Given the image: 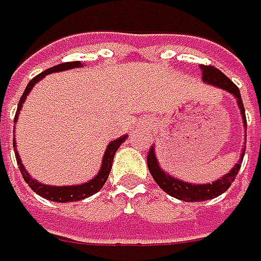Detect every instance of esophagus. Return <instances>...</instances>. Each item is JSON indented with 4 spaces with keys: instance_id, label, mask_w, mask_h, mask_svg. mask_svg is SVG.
<instances>
[{
    "instance_id": "1",
    "label": "esophagus",
    "mask_w": 261,
    "mask_h": 261,
    "mask_svg": "<svg viewBox=\"0 0 261 261\" xmlns=\"http://www.w3.org/2000/svg\"><path fill=\"white\" fill-rule=\"evenodd\" d=\"M154 120L150 119V117H147V119H142L141 120V127H144V129H151L152 126H154Z\"/></svg>"
}]
</instances>
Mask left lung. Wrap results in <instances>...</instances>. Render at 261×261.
Segmentation results:
<instances>
[{
  "label": "left lung",
  "mask_w": 261,
  "mask_h": 261,
  "mask_svg": "<svg viewBox=\"0 0 261 261\" xmlns=\"http://www.w3.org/2000/svg\"><path fill=\"white\" fill-rule=\"evenodd\" d=\"M201 73L202 81L205 84L213 85L216 88H219V89H223V91H228L229 94H232L233 97L237 98L238 107L241 110L242 122H244V126H247L245 110H244V104H242L241 94H240L238 86L235 85L226 74H223L219 69H216L213 66H204L202 64ZM245 138H247V135H245ZM244 151H245V148L242 150L240 162L230 169L229 173L222 176L220 179H217V180L212 182V184H202V185H198V184L195 185V184L184 182V180H180L177 177H173L172 175L166 173L163 169L160 167V164H159L157 155H155V150H154V145H151L150 151H148L147 164H148V170H150L151 176L154 177L155 184L163 189L164 192H167L169 195H172V197H175L177 200H182V201L187 202L205 201V200L216 198V197L222 195L225 191H228V188L232 185V182L235 180V177H237L240 169H241Z\"/></svg>",
  "instance_id": "8db88e82"
}]
</instances>
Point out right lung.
<instances>
[{
  "label": "right lung",
  "mask_w": 261,
  "mask_h": 261,
  "mask_svg": "<svg viewBox=\"0 0 261 261\" xmlns=\"http://www.w3.org/2000/svg\"><path fill=\"white\" fill-rule=\"evenodd\" d=\"M74 67H82V63L81 61H69V63H61V64H57L51 69H48L45 72L39 73L38 76H35L32 81L28 84L23 95L20 98L19 106H17V111H16V117H14V122H17L19 119V113L21 110V106L24 102L26 97L29 95V92L32 91V88L35 86V84H38L42 77H45L46 74L54 72H63V70H69V69H74ZM126 135L124 137L117 138L114 141H111L110 144L107 145V150L104 152V157H102V164H101V169L98 172V175L95 177H92L91 180H88L85 184H81V185H70V187H53V185H44L41 182H38L36 179H33L32 176L29 175L24 169V166L20 160L19 154H17V150H16V142L13 139V145H14V152H16V160H17V164H19L20 172H21V176L23 179L26 180V184L31 187V188L38 194L41 195L42 198L45 200H51V201L56 202H70V201H79V200H84V198H88L94 194H97L99 189L104 187V184L107 182V177L110 175L111 170V164H113V159H114V154L117 148L122 145V142L126 141Z\"/></svg>",
  "instance_id": "add662e5"
}]
</instances>
